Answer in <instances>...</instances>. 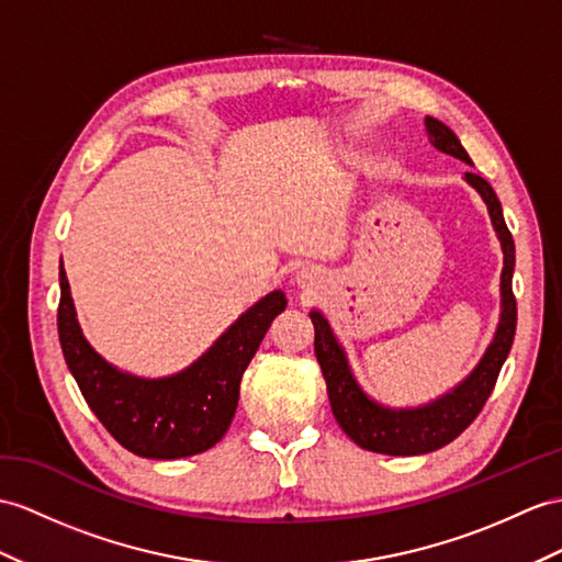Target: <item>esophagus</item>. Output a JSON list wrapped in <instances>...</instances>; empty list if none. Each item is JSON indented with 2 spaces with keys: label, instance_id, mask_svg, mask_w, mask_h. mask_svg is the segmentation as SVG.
I'll use <instances>...</instances> for the list:
<instances>
[{
  "label": "esophagus",
  "instance_id": "34e87169",
  "mask_svg": "<svg viewBox=\"0 0 562 562\" xmlns=\"http://www.w3.org/2000/svg\"><path fill=\"white\" fill-rule=\"evenodd\" d=\"M295 281H297V285L303 291H312V289H317V281H319V273L314 271V269H300L297 273H295Z\"/></svg>",
  "mask_w": 562,
  "mask_h": 562
}]
</instances>
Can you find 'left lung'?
I'll list each match as a JSON object with an SVG mask.
<instances>
[{"mask_svg": "<svg viewBox=\"0 0 562 562\" xmlns=\"http://www.w3.org/2000/svg\"><path fill=\"white\" fill-rule=\"evenodd\" d=\"M429 143L443 155L456 157L464 164H472L470 155L464 153L458 135L450 131L443 121L427 116ZM479 195H482L491 224L503 250V271H501V317L496 334L491 338L482 360L476 362L472 372L464 376L458 386L446 391L431 403L417 407H389L374 401L360 381L355 379L352 367L348 362L346 348L338 344L331 324L319 310L310 312L314 324V355L326 379L328 403H331L334 417L350 439L364 450L384 456H424L431 450L448 446L470 427L474 417L482 413L491 391L496 386L501 367L508 358L517 326V305L513 295V271H515V240L505 226L501 202L482 176L464 173Z\"/></svg>", "mask_w": 562, "mask_h": 562, "instance_id": "8db88e82", "label": "left lung"}]
</instances>
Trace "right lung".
Listing matches in <instances>:
<instances>
[{
  "label": "right lung",
  "instance_id": "1",
  "mask_svg": "<svg viewBox=\"0 0 562 562\" xmlns=\"http://www.w3.org/2000/svg\"><path fill=\"white\" fill-rule=\"evenodd\" d=\"M59 289V344L80 393L123 448L153 460L198 456L222 441L236 415L243 372L271 322L289 305L283 291H271L245 310L193 364L169 376L147 379L123 372L88 344L64 262Z\"/></svg>",
  "mask_w": 562,
  "mask_h": 562
}]
</instances>
